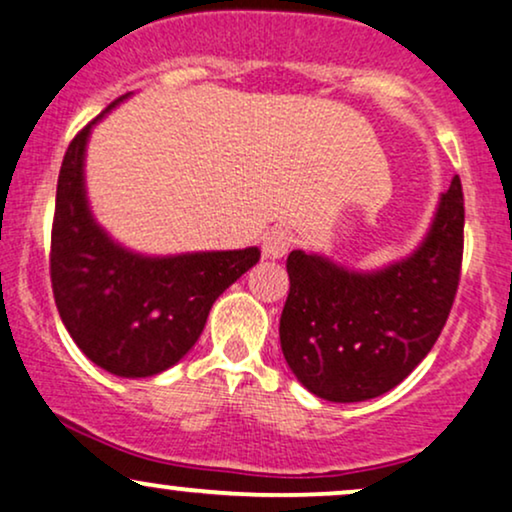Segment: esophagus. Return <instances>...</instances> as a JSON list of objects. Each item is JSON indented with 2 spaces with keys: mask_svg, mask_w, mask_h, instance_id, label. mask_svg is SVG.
I'll return each instance as SVG.
<instances>
[{
  "mask_svg": "<svg viewBox=\"0 0 512 512\" xmlns=\"http://www.w3.org/2000/svg\"><path fill=\"white\" fill-rule=\"evenodd\" d=\"M292 242L294 237L287 227H273V230L266 232V237H263V254L268 258H282L292 249Z\"/></svg>",
  "mask_w": 512,
  "mask_h": 512,
  "instance_id": "1",
  "label": "esophagus"
}]
</instances>
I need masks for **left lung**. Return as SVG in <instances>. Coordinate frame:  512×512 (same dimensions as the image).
I'll return each mask as SVG.
<instances>
[{
  "mask_svg": "<svg viewBox=\"0 0 512 512\" xmlns=\"http://www.w3.org/2000/svg\"><path fill=\"white\" fill-rule=\"evenodd\" d=\"M465 198L455 177L412 256L354 273L304 251L287 256L290 294L280 347L304 388L330 402H362L412 374L446 326L458 292Z\"/></svg>",
  "mask_w": 512,
  "mask_h": 512,
  "instance_id": "8db88e82",
  "label": "left lung"
}]
</instances>
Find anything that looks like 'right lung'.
Masks as SVG:
<instances>
[{
    "instance_id": "right-lung-1",
    "label": "right lung",
    "mask_w": 512,
    "mask_h": 512,
    "mask_svg": "<svg viewBox=\"0 0 512 512\" xmlns=\"http://www.w3.org/2000/svg\"><path fill=\"white\" fill-rule=\"evenodd\" d=\"M129 95V93H126ZM93 122L66 148L52 220L50 278L62 323L90 362L146 378L177 364L203 333L210 306L261 258L256 246L150 258L114 244L93 220L83 155Z\"/></svg>"
}]
</instances>
